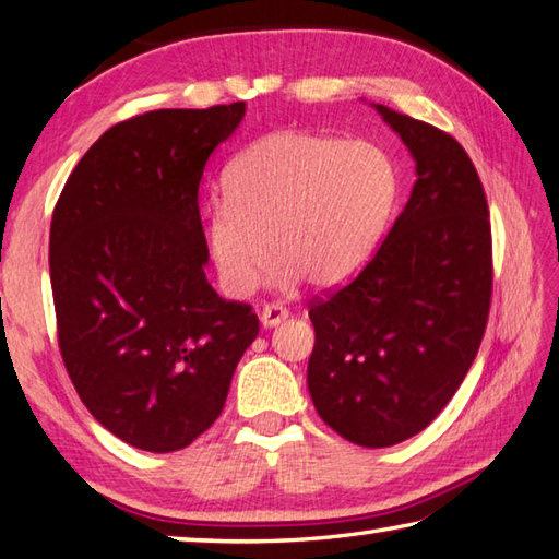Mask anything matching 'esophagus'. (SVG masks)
I'll list each match as a JSON object with an SVG mask.
<instances>
[{
	"label": "esophagus",
	"mask_w": 559,
	"mask_h": 559,
	"mask_svg": "<svg viewBox=\"0 0 559 559\" xmlns=\"http://www.w3.org/2000/svg\"><path fill=\"white\" fill-rule=\"evenodd\" d=\"M289 311L280 307V304H265L260 311V323L265 325V329H272V325H280L284 319H287Z\"/></svg>",
	"instance_id": "1"
}]
</instances>
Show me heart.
Wrapping results in <instances>:
<instances>
[{
  "instance_id": "heart-1",
  "label": "heart",
  "mask_w": 559,
  "mask_h": 559,
  "mask_svg": "<svg viewBox=\"0 0 559 559\" xmlns=\"http://www.w3.org/2000/svg\"><path fill=\"white\" fill-rule=\"evenodd\" d=\"M396 194L392 160L367 141L275 131L224 173V197L204 214V248L228 297H248L275 255L277 289L347 280L374 248Z\"/></svg>"
}]
</instances>
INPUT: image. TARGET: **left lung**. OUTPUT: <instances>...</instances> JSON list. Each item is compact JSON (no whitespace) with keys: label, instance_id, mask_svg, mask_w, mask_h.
Returning <instances> with one entry per match:
<instances>
[{"label":"left lung","instance_id":"obj_1","mask_svg":"<svg viewBox=\"0 0 559 559\" xmlns=\"http://www.w3.org/2000/svg\"><path fill=\"white\" fill-rule=\"evenodd\" d=\"M404 141L416 182L365 270L311 301L309 394L362 448L416 436L475 362L491 301L487 197L465 148L436 126L372 104Z\"/></svg>","mask_w":559,"mask_h":559}]
</instances>
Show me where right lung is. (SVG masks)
<instances>
[{
  "instance_id": "add662e5",
  "label": "right lung",
  "mask_w": 559,
  "mask_h": 559,
  "mask_svg": "<svg viewBox=\"0 0 559 559\" xmlns=\"http://www.w3.org/2000/svg\"><path fill=\"white\" fill-rule=\"evenodd\" d=\"M246 102L116 123L82 155L50 221L62 362L82 404L139 450H182L218 418L260 331L206 282L199 182Z\"/></svg>"
}]
</instances>
